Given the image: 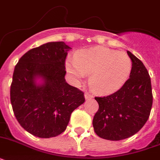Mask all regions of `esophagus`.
Instances as JSON below:
<instances>
[{"mask_svg":"<svg viewBox=\"0 0 160 160\" xmlns=\"http://www.w3.org/2000/svg\"><path fill=\"white\" fill-rule=\"evenodd\" d=\"M85 100H90V99H93V95H91L90 94H89V93H85Z\"/></svg>","mask_w":160,"mask_h":160,"instance_id":"esophagus-1","label":"esophagus"}]
</instances>
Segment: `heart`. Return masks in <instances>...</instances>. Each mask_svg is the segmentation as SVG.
Masks as SVG:
<instances>
[{
  "label": "heart",
  "instance_id": "1",
  "mask_svg": "<svg viewBox=\"0 0 160 160\" xmlns=\"http://www.w3.org/2000/svg\"><path fill=\"white\" fill-rule=\"evenodd\" d=\"M65 70L76 85L90 75L91 90L105 95L116 92L125 84L131 73L132 61L124 52L99 46L79 51L75 59H67Z\"/></svg>",
  "mask_w": 160,
  "mask_h": 160
}]
</instances>
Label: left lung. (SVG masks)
Segmentation results:
<instances>
[{
    "instance_id": "obj_1",
    "label": "left lung",
    "mask_w": 160,
    "mask_h": 160,
    "mask_svg": "<svg viewBox=\"0 0 160 160\" xmlns=\"http://www.w3.org/2000/svg\"><path fill=\"white\" fill-rule=\"evenodd\" d=\"M127 54L132 61L129 80L114 94L95 98L99 109L93 127L98 136L108 140H121L139 132L149 119L153 104L148 70L130 51Z\"/></svg>"
}]
</instances>
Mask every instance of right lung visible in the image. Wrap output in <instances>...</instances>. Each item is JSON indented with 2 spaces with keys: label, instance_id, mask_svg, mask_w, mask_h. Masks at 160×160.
<instances>
[{
  "label": "right lung",
  "instance_id": "right-lung-1",
  "mask_svg": "<svg viewBox=\"0 0 160 160\" xmlns=\"http://www.w3.org/2000/svg\"><path fill=\"white\" fill-rule=\"evenodd\" d=\"M70 47L48 42L27 51L15 67L11 103L21 127L39 138L64 132L70 114L85 102L84 93L65 81V61Z\"/></svg>",
  "mask_w": 160,
  "mask_h": 160
}]
</instances>
